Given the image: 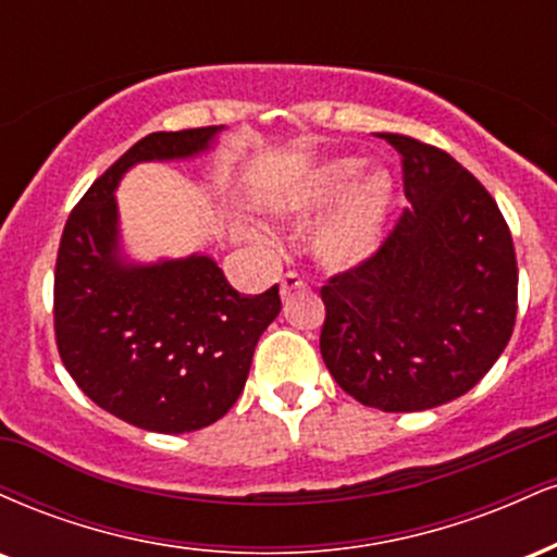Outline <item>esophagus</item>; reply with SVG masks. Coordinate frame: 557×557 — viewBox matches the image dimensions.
Here are the masks:
<instances>
[{
  "label": "esophagus",
  "mask_w": 557,
  "mask_h": 557,
  "mask_svg": "<svg viewBox=\"0 0 557 557\" xmlns=\"http://www.w3.org/2000/svg\"><path fill=\"white\" fill-rule=\"evenodd\" d=\"M304 287H306V280L300 277L298 272H287L285 277H283V283H280V296L287 298V296H290V293L304 290Z\"/></svg>",
  "instance_id": "obj_1"
}]
</instances>
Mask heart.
I'll use <instances>...</instances> for the list:
<instances>
[{
	"mask_svg": "<svg viewBox=\"0 0 557 557\" xmlns=\"http://www.w3.org/2000/svg\"><path fill=\"white\" fill-rule=\"evenodd\" d=\"M361 159H335L319 168L309 188L290 203L296 216H311L337 198L348 196L343 207L317 230L314 253L322 264L332 270H345L367 261L380 248L385 235L389 203H393V177L385 170L361 175Z\"/></svg>",
	"mask_w": 557,
	"mask_h": 557,
	"instance_id": "b5f03b06",
	"label": "heart"
}]
</instances>
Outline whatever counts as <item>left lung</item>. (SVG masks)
<instances>
[{
    "instance_id": "8db88e82",
    "label": "left lung",
    "mask_w": 557,
    "mask_h": 557,
    "mask_svg": "<svg viewBox=\"0 0 557 557\" xmlns=\"http://www.w3.org/2000/svg\"><path fill=\"white\" fill-rule=\"evenodd\" d=\"M403 157L411 207L380 251L322 287V359L345 393L380 411L461 398L513 335L519 270L484 185L445 151L382 133Z\"/></svg>"
}]
</instances>
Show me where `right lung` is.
Returning a JSON list of instances; mask_svg holds the SVG:
<instances>
[{
  "instance_id": "add662e5",
  "label": "right lung",
  "mask_w": 557,
  "mask_h": 557,
  "mask_svg": "<svg viewBox=\"0 0 557 557\" xmlns=\"http://www.w3.org/2000/svg\"><path fill=\"white\" fill-rule=\"evenodd\" d=\"M225 127L151 133L96 181L67 216L54 272L62 363L112 417L183 434L233 408L253 348L280 314L277 285L240 296L207 253L131 261L120 235V181L140 162L207 154Z\"/></svg>"
}]
</instances>
